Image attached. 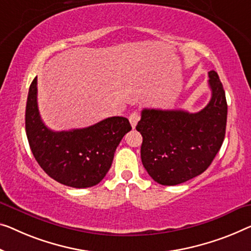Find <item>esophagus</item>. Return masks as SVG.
Returning <instances> with one entry per match:
<instances>
[{"instance_id": "1", "label": "esophagus", "mask_w": 251, "mask_h": 251, "mask_svg": "<svg viewBox=\"0 0 251 251\" xmlns=\"http://www.w3.org/2000/svg\"><path fill=\"white\" fill-rule=\"evenodd\" d=\"M129 123L130 125H132L133 128H135L138 121H140V114L137 113V111H134V113H132L129 115Z\"/></svg>"}]
</instances>
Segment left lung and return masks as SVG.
Returning a JSON list of instances; mask_svg holds the SVG:
<instances>
[{
	"instance_id": "8db88e82",
	"label": "left lung",
	"mask_w": 251,
	"mask_h": 251,
	"mask_svg": "<svg viewBox=\"0 0 251 251\" xmlns=\"http://www.w3.org/2000/svg\"><path fill=\"white\" fill-rule=\"evenodd\" d=\"M212 97L198 113L143 109L136 129L143 136L142 163L153 180L175 186L203 174L222 147L227 104L215 71L208 72Z\"/></svg>"
}]
</instances>
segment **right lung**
Instances as JSON below:
<instances>
[{"label":"right lung","instance_id":"1","mask_svg":"<svg viewBox=\"0 0 251 251\" xmlns=\"http://www.w3.org/2000/svg\"><path fill=\"white\" fill-rule=\"evenodd\" d=\"M132 129L125 117H109L97 124L54 132L44 124L37 103V76L29 88L25 133L36 161L50 178L73 188H88L104 178L118 144Z\"/></svg>","mask_w":251,"mask_h":251}]
</instances>
